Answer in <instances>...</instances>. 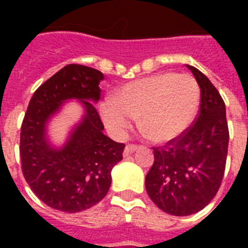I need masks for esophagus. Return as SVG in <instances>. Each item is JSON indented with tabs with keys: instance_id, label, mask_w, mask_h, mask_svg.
<instances>
[{
	"instance_id": "esophagus-1",
	"label": "esophagus",
	"mask_w": 248,
	"mask_h": 248,
	"mask_svg": "<svg viewBox=\"0 0 248 248\" xmlns=\"http://www.w3.org/2000/svg\"><path fill=\"white\" fill-rule=\"evenodd\" d=\"M140 147H138V145H135V144H128V145H126V148H124V155H131V153H134V152H136L138 149H139Z\"/></svg>"
}]
</instances>
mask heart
<instances>
[{"mask_svg": "<svg viewBox=\"0 0 248 248\" xmlns=\"http://www.w3.org/2000/svg\"><path fill=\"white\" fill-rule=\"evenodd\" d=\"M201 104V90L188 75L165 72L122 86L114 101L100 105V116L109 131L124 136L130 118L148 140L163 144L177 139L194 122Z\"/></svg>", "mask_w": 248, "mask_h": 248, "instance_id": "1", "label": "heart"}]
</instances>
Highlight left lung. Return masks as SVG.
I'll return each mask as SVG.
<instances>
[{"instance_id": "left-lung-1", "label": "left lung", "mask_w": 248, "mask_h": 248, "mask_svg": "<svg viewBox=\"0 0 248 248\" xmlns=\"http://www.w3.org/2000/svg\"><path fill=\"white\" fill-rule=\"evenodd\" d=\"M186 68L201 89L200 114L177 139L153 148L155 163L145 177L148 196L173 216L193 215L216 196L229 143L223 97L202 72L192 65Z\"/></svg>"}]
</instances>
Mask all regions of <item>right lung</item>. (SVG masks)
I'll return each mask as SVG.
<instances>
[{"label":"right lung","instance_id":"1","mask_svg":"<svg viewBox=\"0 0 248 248\" xmlns=\"http://www.w3.org/2000/svg\"><path fill=\"white\" fill-rule=\"evenodd\" d=\"M97 69L68 64L36 90L20 132L21 170L33 193L63 212H81L100 202L112 183V169L122 159L124 144L104 135L95 105L100 99ZM68 100H78L83 118L62 147L52 144L48 122Z\"/></svg>","mask_w":248,"mask_h":248}]
</instances>
